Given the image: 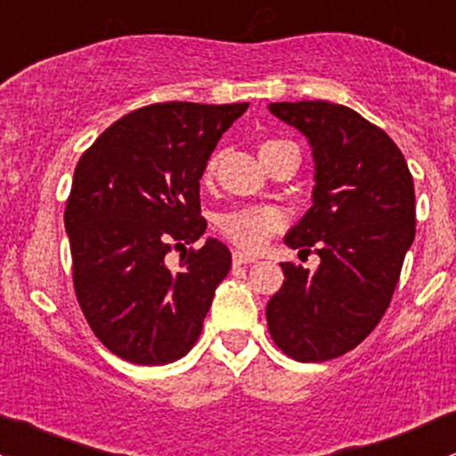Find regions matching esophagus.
<instances>
[{
  "instance_id": "obj_1",
  "label": "esophagus",
  "mask_w": 456,
  "mask_h": 456,
  "mask_svg": "<svg viewBox=\"0 0 456 456\" xmlns=\"http://www.w3.org/2000/svg\"><path fill=\"white\" fill-rule=\"evenodd\" d=\"M232 261L237 263V265H248V263H255L256 259H255V256L246 255V252H239V250H234V252H232Z\"/></svg>"
}]
</instances>
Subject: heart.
I'll use <instances>...</instances> for the list:
<instances>
[{
    "mask_svg": "<svg viewBox=\"0 0 456 456\" xmlns=\"http://www.w3.org/2000/svg\"><path fill=\"white\" fill-rule=\"evenodd\" d=\"M285 147H294V144L288 142V140H267V142L261 144V158ZM217 162L219 156H213L208 159V164H206V177L213 175L215 168H217ZM217 228L237 248L248 252H256L283 228V215L274 206H239V208L219 215Z\"/></svg>",
    "mask_w": 456,
    "mask_h": 456,
    "instance_id": "1",
    "label": "heart"
}]
</instances>
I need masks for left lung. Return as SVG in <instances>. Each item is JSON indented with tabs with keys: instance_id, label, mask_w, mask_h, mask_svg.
Wrapping results in <instances>:
<instances>
[{
	"instance_id": "left-lung-1",
	"label": "left lung",
	"mask_w": 456,
	"mask_h": 456,
	"mask_svg": "<svg viewBox=\"0 0 456 456\" xmlns=\"http://www.w3.org/2000/svg\"><path fill=\"white\" fill-rule=\"evenodd\" d=\"M270 111L312 144L314 206L285 243L314 248L321 265L281 263L267 330L292 360L325 362L355 349L391 305L415 239V186L397 144L351 107L298 101L272 102Z\"/></svg>"
}]
</instances>
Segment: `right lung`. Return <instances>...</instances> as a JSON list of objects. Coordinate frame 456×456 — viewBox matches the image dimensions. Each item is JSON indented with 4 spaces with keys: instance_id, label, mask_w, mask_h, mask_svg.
Instances as JSON below:
<instances>
[{
    "instance_id": "1",
    "label": "right lung",
    "mask_w": 456,
    "mask_h": 456,
    "mask_svg": "<svg viewBox=\"0 0 456 456\" xmlns=\"http://www.w3.org/2000/svg\"><path fill=\"white\" fill-rule=\"evenodd\" d=\"M248 102H156L116 120L83 153L65 204L74 292L98 340L134 364H168L200 338L230 270L204 234L200 177ZM182 249L181 265L163 261Z\"/></svg>"
}]
</instances>
